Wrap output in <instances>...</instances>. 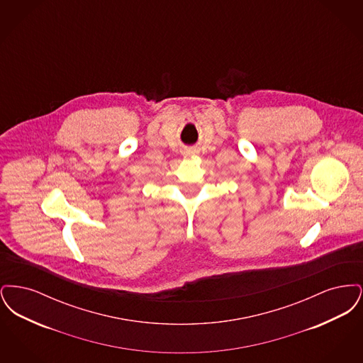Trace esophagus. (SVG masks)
<instances>
[{
	"mask_svg": "<svg viewBox=\"0 0 363 363\" xmlns=\"http://www.w3.org/2000/svg\"><path fill=\"white\" fill-rule=\"evenodd\" d=\"M191 154H194V152H193V151H185V155H191Z\"/></svg>",
	"mask_w": 363,
	"mask_h": 363,
	"instance_id": "34e87169",
	"label": "esophagus"
}]
</instances>
